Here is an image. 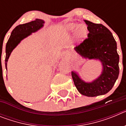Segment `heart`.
<instances>
[{
    "label": "heart",
    "instance_id": "b5f03b06",
    "mask_svg": "<svg viewBox=\"0 0 126 126\" xmlns=\"http://www.w3.org/2000/svg\"><path fill=\"white\" fill-rule=\"evenodd\" d=\"M76 27V24H74V23H70V24L67 25V28L70 31L73 30ZM86 33V27L84 24H79L76 28L75 35L78 38L83 37L85 35Z\"/></svg>",
    "mask_w": 126,
    "mask_h": 126
}]
</instances>
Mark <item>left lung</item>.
Listing matches in <instances>:
<instances>
[{
    "label": "left lung",
    "instance_id": "left-lung-1",
    "mask_svg": "<svg viewBox=\"0 0 126 126\" xmlns=\"http://www.w3.org/2000/svg\"><path fill=\"white\" fill-rule=\"evenodd\" d=\"M84 21L88 25V38L74 49L83 57L100 61L103 69L101 75L91 83L84 82L74 71L71 75L78 92L93 97L106 94L112 88L119 74V56L117 43L110 30L102 24Z\"/></svg>",
    "mask_w": 126,
    "mask_h": 126
}]
</instances>
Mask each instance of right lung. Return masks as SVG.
<instances>
[{
  "mask_svg": "<svg viewBox=\"0 0 126 126\" xmlns=\"http://www.w3.org/2000/svg\"><path fill=\"white\" fill-rule=\"evenodd\" d=\"M44 23L45 22L43 20L36 19L34 21L30 23L19 24L13 30L11 36L7 42L6 47H5L6 55H5V64L6 69L9 57L14 48L18 45L22 40L28 36L32 33L37 32L38 30L42 28L43 26Z\"/></svg>",
  "mask_w": 126,
  "mask_h": 126,
  "instance_id": "obj_1",
  "label": "right lung"
}]
</instances>
